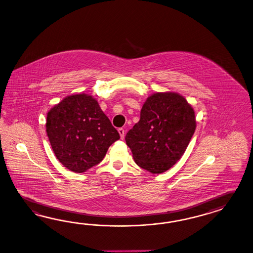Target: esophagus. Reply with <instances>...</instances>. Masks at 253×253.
Here are the masks:
<instances>
[{
  "label": "esophagus",
  "mask_w": 253,
  "mask_h": 253,
  "mask_svg": "<svg viewBox=\"0 0 253 253\" xmlns=\"http://www.w3.org/2000/svg\"><path fill=\"white\" fill-rule=\"evenodd\" d=\"M118 133H119V135H120L121 139H123L124 136H125V130H124V128H119V129H118Z\"/></svg>",
  "instance_id": "obj_1"
}]
</instances>
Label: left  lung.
<instances>
[{
  "label": "left lung",
  "mask_w": 253,
  "mask_h": 253,
  "mask_svg": "<svg viewBox=\"0 0 253 253\" xmlns=\"http://www.w3.org/2000/svg\"><path fill=\"white\" fill-rule=\"evenodd\" d=\"M196 127L195 111L181 94L156 92L147 98L140 120L126 136L136 164L162 173L181 159Z\"/></svg>",
  "instance_id": "8db88e82"
}]
</instances>
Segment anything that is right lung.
Returning a JSON list of instances; mask_svg holds the SVG:
<instances>
[{
  "label": "right lung",
  "mask_w": 253,
  "mask_h": 253,
  "mask_svg": "<svg viewBox=\"0 0 253 253\" xmlns=\"http://www.w3.org/2000/svg\"><path fill=\"white\" fill-rule=\"evenodd\" d=\"M45 130L59 162L78 173L102 162L120 138L97 101L86 93L67 96L52 107Z\"/></svg>",
  "instance_id": "add662e5"
}]
</instances>
